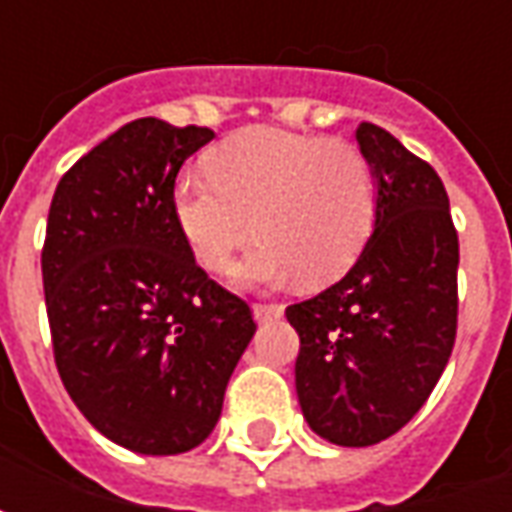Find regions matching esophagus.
I'll use <instances>...</instances> for the list:
<instances>
[{
	"label": "esophagus",
	"mask_w": 512,
	"mask_h": 512,
	"mask_svg": "<svg viewBox=\"0 0 512 512\" xmlns=\"http://www.w3.org/2000/svg\"><path fill=\"white\" fill-rule=\"evenodd\" d=\"M252 312H255L257 323L277 321L279 315H282V304H255V307H252Z\"/></svg>",
	"instance_id": "esophagus-1"
}]
</instances>
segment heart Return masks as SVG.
Segmentation results:
<instances>
[{"mask_svg": "<svg viewBox=\"0 0 512 512\" xmlns=\"http://www.w3.org/2000/svg\"><path fill=\"white\" fill-rule=\"evenodd\" d=\"M208 169L175 180V222L208 271H224L263 235L235 266L241 285H271L296 271L304 285H326L354 266L373 233L376 175L345 139L244 128L213 150Z\"/></svg>", "mask_w": 512, "mask_h": 512, "instance_id": "b5f03b06", "label": "heart"}]
</instances>
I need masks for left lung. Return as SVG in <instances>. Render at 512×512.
I'll return each instance as SVG.
<instances>
[{
    "mask_svg": "<svg viewBox=\"0 0 512 512\" xmlns=\"http://www.w3.org/2000/svg\"><path fill=\"white\" fill-rule=\"evenodd\" d=\"M356 142L376 175V224L354 268L290 304L296 392L310 428L340 447L389 439L428 400L458 329V233L428 161L373 123Z\"/></svg>",
    "mask_w": 512,
    "mask_h": 512,
    "instance_id": "1",
    "label": "left lung"
}]
</instances>
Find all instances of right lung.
<instances>
[{
  "label": "right lung",
  "instance_id": "obj_1",
  "mask_svg": "<svg viewBox=\"0 0 512 512\" xmlns=\"http://www.w3.org/2000/svg\"><path fill=\"white\" fill-rule=\"evenodd\" d=\"M211 128L142 117L62 175L43 244L54 362L106 439L142 455L194 450L255 334L244 299L197 266L172 211L183 161Z\"/></svg>",
  "mask_w": 512,
  "mask_h": 512
}]
</instances>
